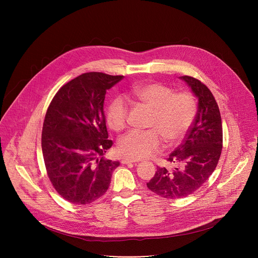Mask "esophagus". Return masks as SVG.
<instances>
[{"label": "esophagus", "mask_w": 258, "mask_h": 258, "mask_svg": "<svg viewBox=\"0 0 258 258\" xmlns=\"http://www.w3.org/2000/svg\"><path fill=\"white\" fill-rule=\"evenodd\" d=\"M135 162H137V161L133 160V159H127V158H124L121 160L122 164H131V163H135Z\"/></svg>", "instance_id": "1"}]
</instances>
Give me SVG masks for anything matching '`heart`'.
<instances>
[{
  "label": "heart",
  "mask_w": 258,
  "mask_h": 258,
  "mask_svg": "<svg viewBox=\"0 0 258 258\" xmlns=\"http://www.w3.org/2000/svg\"><path fill=\"white\" fill-rule=\"evenodd\" d=\"M130 96L152 109L146 131H131L117 143L118 152L131 159H142L158 153L162 139L166 144L178 143L194 123L197 104L188 92L173 93V89L159 82L135 86ZM128 106L121 97L110 101L106 109L107 125L114 132L122 131L127 122Z\"/></svg>",
  "instance_id": "obj_1"
}]
</instances>
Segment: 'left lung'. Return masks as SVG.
I'll list each match as a JSON object with an SVG mask.
<instances>
[{
	"instance_id": "left-lung-1",
	"label": "left lung",
	"mask_w": 258,
	"mask_h": 258,
	"mask_svg": "<svg viewBox=\"0 0 258 258\" xmlns=\"http://www.w3.org/2000/svg\"><path fill=\"white\" fill-rule=\"evenodd\" d=\"M198 98V111L182 143L166 158L176 167H157L147 182L153 193L178 199L195 193L214 171L223 149V125L218 105L210 90L199 80L180 77Z\"/></svg>"
}]
</instances>
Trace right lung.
<instances>
[{"label": "right lung", "instance_id": "obj_1", "mask_svg": "<svg viewBox=\"0 0 258 258\" xmlns=\"http://www.w3.org/2000/svg\"><path fill=\"white\" fill-rule=\"evenodd\" d=\"M123 76L86 72L63 85L46 112L42 150L56 192L72 204H89L109 188L118 161L104 158L108 139L103 104L107 90Z\"/></svg>", "mask_w": 258, "mask_h": 258}]
</instances>
